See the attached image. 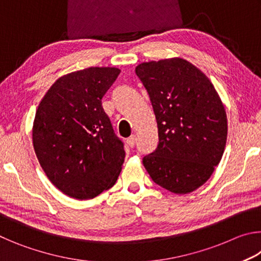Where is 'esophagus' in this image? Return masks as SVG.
Returning <instances> with one entry per match:
<instances>
[{
  "mask_svg": "<svg viewBox=\"0 0 261 261\" xmlns=\"http://www.w3.org/2000/svg\"><path fill=\"white\" fill-rule=\"evenodd\" d=\"M126 144L129 145L130 147H134L135 144H136V137L135 136H131L130 138L126 139Z\"/></svg>",
  "mask_w": 261,
  "mask_h": 261,
  "instance_id": "esophagus-1",
  "label": "esophagus"
}]
</instances>
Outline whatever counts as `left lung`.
<instances>
[{
    "label": "left lung",
    "instance_id": "8db88e82",
    "mask_svg": "<svg viewBox=\"0 0 261 261\" xmlns=\"http://www.w3.org/2000/svg\"><path fill=\"white\" fill-rule=\"evenodd\" d=\"M136 73L149 94L159 134L144 167L168 191L193 192L208 180L226 147L228 121L220 95L201 70L180 57L144 62Z\"/></svg>",
    "mask_w": 261,
    "mask_h": 261
}]
</instances>
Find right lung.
<instances>
[{
  "mask_svg": "<svg viewBox=\"0 0 261 261\" xmlns=\"http://www.w3.org/2000/svg\"><path fill=\"white\" fill-rule=\"evenodd\" d=\"M121 70L91 67L60 77L35 113L32 141L47 177L74 199L99 196L116 183L124 162L101 99Z\"/></svg>",
  "mask_w": 261,
  "mask_h": 261,
  "instance_id": "add662e5",
  "label": "right lung"
}]
</instances>
